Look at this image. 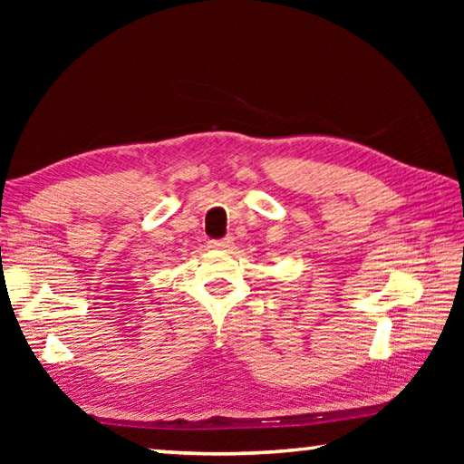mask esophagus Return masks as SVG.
I'll list each match as a JSON object with an SVG mask.
<instances>
[{"label": "esophagus", "instance_id": "esophagus-1", "mask_svg": "<svg viewBox=\"0 0 464 464\" xmlns=\"http://www.w3.org/2000/svg\"><path fill=\"white\" fill-rule=\"evenodd\" d=\"M231 246H233V239H231V237L208 241V247H213V249H229Z\"/></svg>", "mask_w": 464, "mask_h": 464}]
</instances>
